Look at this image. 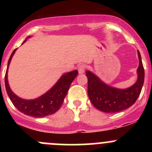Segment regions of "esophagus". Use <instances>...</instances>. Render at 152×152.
Masks as SVG:
<instances>
[{"label": "esophagus", "mask_w": 152, "mask_h": 152, "mask_svg": "<svg viewBox=\"0 0 152 152\" xmlns=\"http://www.w3.org/2000/svg\"><path fill=\"white\" fill-rule=\"evenodd\" d=\"M85 65H80L78 67V71H79V73H80V74H82V73H83L84 72H85Z\"/></svg>", "instance_id": "1"}]
</instances>
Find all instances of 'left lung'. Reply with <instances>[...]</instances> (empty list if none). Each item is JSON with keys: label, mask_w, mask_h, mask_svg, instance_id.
<instances>
[{"label": "left lung", "mask_w": 152, "mask_h": 152, "mask_svg": "<svg viewBox=\"0 0 152 152\" xmlns=\"http://www.w3.org/2000/svg\"><path fill=\"white\" fill-rule=\"evenodd\" d=\"M137 55L139 59L137 79L134 85L128 88L112 87L101 80L93 72L86 71L88 81L87 93L90 102L96 109L104 113H117L129 108L137 101L144 82V68L139 50Z\"/></svg>", "instance_id": "1"}]
</instances>
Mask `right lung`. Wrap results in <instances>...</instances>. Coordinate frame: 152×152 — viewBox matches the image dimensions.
<instances>
[{"instance_id":"add662e5","label":"right lung","mask_w":152,"mask_h":152,"mask_svg":"<svg viewBox=\"0 0 152 152\" xmlns=\"http://www.w3.org/2000/svg\"><path fill=\"white\" fill-rule=\"evenodd\" d=\"M30 37H31L28 36L25 39L23 43ZM17 49L18 48L15 49L11 54L5 75L6 90L11 102L20 112L26 115L34 118H43L53 114L62 106L69 87L75 78L77 76L78 70H75L64 73L50 90L39 97L34 99H22L12 92L8 82V69L11 60Z\"/></svg>"}]
</instances>
